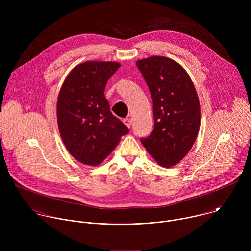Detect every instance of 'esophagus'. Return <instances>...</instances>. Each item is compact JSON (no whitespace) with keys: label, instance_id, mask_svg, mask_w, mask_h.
<instances>
[{"label":"esophagus","instance_id":"esophagus-1","mask_svg":"<svg viewBox=\"0 0 251 251\" xmlns=\"http://www.w3.org/2000/svg\"><path fill=\"white\" fill-rule=\"evenodd\" d=\"M124 123H125V125H126L128 128H130V127H131L132 120H131L130 118H126V119H124Z\"/></svg>","mask_w":251,"mask_h":251}]
</instances>
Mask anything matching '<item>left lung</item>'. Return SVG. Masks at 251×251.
Returning a JSON list of instances; mask_svg holds the SVG:
<instances>
[{
  "mask_svg": "<svg viewBox=\"0 0 251 251\" xmlns=\"http://www.w3.org/2000/svg\"><path fill=\"white\" fill-rule=\"evenodd\" d=\"M152 99L154 130L141 143L163 167L176 165L189 153L201 125L200 101L187 71L175 60L151 56L136 62Z\"/></svg>",
  "mask_w": 251,
  "mask_h": 251,
  "instance_id": "8db88e82",
  "label": "left lung"
}]
</instances>
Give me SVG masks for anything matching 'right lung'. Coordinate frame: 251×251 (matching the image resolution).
<instances>
[{"instance_id":"add662e5","label":"right lung","mask_w":251,"mask_h":251,"mask_svg":"<svg viewBox=\"0 0 251 251\" xmlns=\"http://www.w3.org/2000/svg\"><path fill=\"white\" fill-rule=\"evenodd\" d=\"M120 67L118 62L86 61L66 76L57 98L61 139L78 162L97 166L118 145L129 129L111 111L104 89Z\"/></svg>"}]
</instances>
